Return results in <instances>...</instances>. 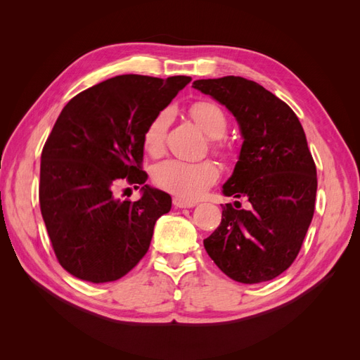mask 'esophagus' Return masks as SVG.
I'll return each instance as SVG.
<instances>
[{
    "label": "esophagus",
    "mask_w": 360,
    "mask_h": 360,
    "mask_svg": "<svg viewBox=\"0 0 360 360\" xmlns=\"http://www.w3.org/2000/svg\"><path fill=\"white\" fill-rule=\"evenodd\" d=\"M172 204H174V207H177V209H192V207H195V202L184 201V200L177 198V197L172 200Z\"/></svg>",
    "instance_id": "34e87169"
}]
</instances>
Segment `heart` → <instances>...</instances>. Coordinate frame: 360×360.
I'll return each instance as SVG.
<instances>
[{"mask_svg": "<svg viewBox=\"0 0 360 360\" xmlns=\"http://www.w3.org/2000/svg\"><path fill=\"white\" fill-rule=\"evenodd\" d=\"M193 122L210 138H222L226 132V117L219 106L209 101L192 103L189 110ZM169 112H159L148 123L143 143L147 153L158 156L165 147ZM216 151H221L219 144H213ZM219 177V169L212 160L189 162L181 159H167L155 167L153 180L159 188L184 201H195L205 193Z\"/></svg>", "mask_w": 360, "mask_h": 360, "instance_id": "obj_1", "label": "heart"}]
</instances>
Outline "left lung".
I'll return each instance as SVG.
<instances>
[{
  "mask_svg": "<svg viewBox=\"0 0 360 360\" xmlns=\"http://www.w3.org/2000/svg\"><path fill=\"white\" fill-rule=\"evenodd\" d=\"M192 86L234 115L243 144L222 193L250 202L249 210L222 205L221 225L204 248L237 282L274 279L296 259L314 216L317 169L303 127L285 102L240 76L198 79Z\"/></svg>",
  "mask_w": 360,
  "mask_h": 360,
  "instance_id": "8db88e82",
  "label": "left lung"
}]
</instances>
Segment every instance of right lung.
<instances>
[{
  "label": "right lung",
  "mask_w": 360,
  "mask_h": 360,
  "mask_svg": "<svg viewBox=\"0 0 360 360\" xmlns=\"http://www.w3.org/2000/svg\"><path fill=\"white\" fill-rule=\"evenodd\" d=\"M191 81L120 75L63 108L41 151L39 201L58 263L75 278L117 281L147 254L171 197L145 184L138 202H122L113 186L146 183V129Z\"/></svg>",
  "instance_id": "obj_1"
}]
</instances>
